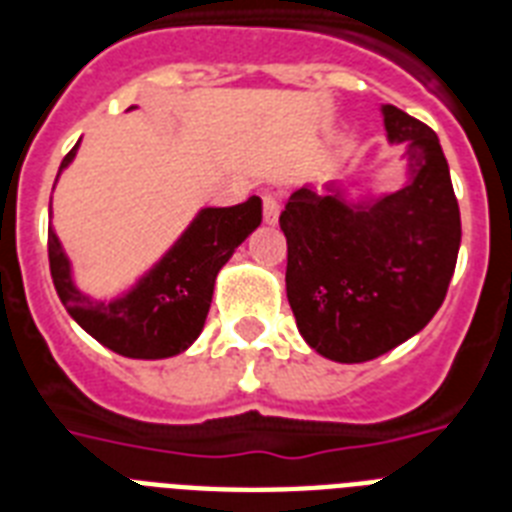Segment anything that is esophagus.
<instances>
[{
  "mask_svg": "<svg viewBox=\"0 0 512 512\" xmlns=\"http://www.w3.org/2000/svg\"><path fill=\"white\" fill-rule=\"evenodd\" d=\"M279 215H281L279 199H276L273 193H265L263 196V220L268 225H276L279 223Z\"/></svg>",
  "mask_w": 512,
  "mask_h": 512,
  "instance_id": "obj_1",
  "label": "esophagus"
}]
</instances>
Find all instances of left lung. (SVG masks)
<instances>
[{
	"label": "left lung",
	"instance_id": "obj_1",
	"mask_svg": "<svg viewBox=\"0 0 512 512\" xmlns=\"http://www.w3.org/2000/svg\"><path fill=\"white\" fill-rule=\"evenodd\" d=\"M382 114L390 143L409 146V183L369 204L305 185L279 217L297 329L342 364L417 335L444 303L460 252V204L438 135L396 106Z\"/></svg>",
	"mask_w": 512,
	"mask_h": 512
}]
</instances>
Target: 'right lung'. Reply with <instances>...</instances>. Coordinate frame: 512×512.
I'll return each instance as SVG.
<instances>
[{
  "label": "right lung",
  "instance_id": "obj_1",
  "mask_svg": "<svg viewBox=\"0 0 512 512\" xmlns=\"http://www.w3.org/2000/svg\"><path fill=\"white\" fill-rule=\"evenodd\" d=\"M76 154L71 148L60 164ZM263 220V201L249 196L236 207L201 209L164 260L114 303H95L71 281L68 257L58 236L47 233L52 284L60 303L84 332L127 358H167L185 350L204 329L217 271Z\"/></svg>",
  "mask_w": 512,
  "mask_h": 512
}]
</instances>
